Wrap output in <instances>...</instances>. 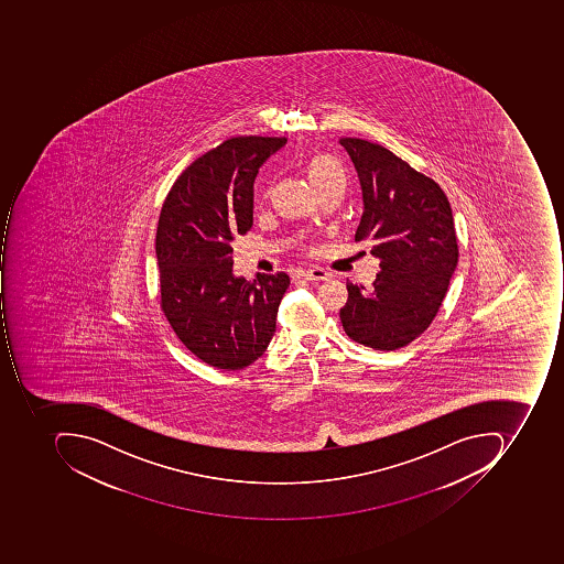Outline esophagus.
Listing matches in <instances>:
<instances>
[{"label":"esophagus","instance_id":"34e87169","mask_svg":"<svg viewBox=\"0 0 564 564\" xmlns=\"http://www.w3.org/2000/svg\"><path fill=\"white\" fill-rule=\"evenodd\" d=\"M300 278L308 281H327L328 278H330V274L322 268H310L306 269V271H303V273L300 274Z\"/></svg>","mask_w":564,"mask_h":564}]
</instances>
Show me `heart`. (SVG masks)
Returning <instances> with one entry per match:
<instances>
[{"mask_svg": "<svg viewBox=\"0 0 564 564\" xmlns=\"http://www.w3.org/2000/svg\"><path fill=\"white\" fill-rule=\"evenodd\" d=\"M305 174L317 195L332 186H344L346 183V171H344L343 164L324 152H317L306 159ZM268 196L269 192L264 189L261 199H265Z\"/></svg>", "mask_w": 564, "mask_h": 564, "instance_id": "obj_1", "label": "heart"}]
</instances>
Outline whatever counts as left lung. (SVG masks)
<instances>
[{
	"mask_svg": "<svg viewBox=\"0 0 564 564\" xmlns=\"http://www.w3.org/2000/svg\"><path fill=\"white\" fill-rule=\"evenodd\" d=\"M361 181L356 242L380 259L371 290L347 281L340 322L350 339L376 350L409 346L427 330L457 265L456 230L446 193L383 145L343 137Z\"/></svg>",
	"mask_w": 564,
	"mask_h": 564,
	"instance_id": "1",
	"label": "left lung"
}]
</instances>
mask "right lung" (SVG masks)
<instances>
[{"instance_id":"right-lung-1","label":"right lung","mask_w":564,"mask_h":564,"mask_svg":"<svg viewBox=\"0 0 564 564\" xmlns=\"http://www.w3.org/2000/svg\"><path fill=\"white\" fill-rule=\"evenodd\" d=\"M286 137H232L192 162L162 203L155 234L161 310L177 339L224 371L252 365L276 330L286 273H232V242L252 227V186Z\"/></svg>"}]
</instances>
